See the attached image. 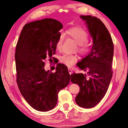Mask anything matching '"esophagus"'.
I'll use <instances>...</instances> for the list:
<instances>
[{"label":"esophagus","instance_id":"34e87169","mask_svg":"<svg viewBox=\"0 0 128 128\" xmlns=\"http://www.w3.org/2000/svg\"><path fill=\"white\" fill-rule=\"evenodd\" d=\"M68 72H69V74H71L72 73V72H73V71H72V69H71L70 68H68Z\"/></svg>","mask_w":128,"mask_h":128}]
</instances>
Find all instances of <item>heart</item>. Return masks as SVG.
<instances>
[{
    "label": "heart",
    "instance_id": "obj_1",
    "mask_svg": "<svg viewBox=\"0 0 128 128\" xmlns=\"http://www.w3.org/2000/svg\"><path fill=\"white\" fill-rule=\"evenodd\" d=\"M68 35L75 40L78 47V51L82 55H86L91 50V46L88 42V35L85 30L81 28H73L67 30ZM63 36H60L56 42V47L57 49L60 50L62 48ZM77 56L74 55H67L64 54L60 58V62L62 64L68 66H71L74 65L77 61Z\"/></svg>",
    "mask_w": 128,
    "mask_h": 128
}]
</instances>
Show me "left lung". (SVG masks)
Listing matches in <instances>:
<instances>
[{
	"label": "left lung",
	"instance_id": "8db88e82",
	"mask_svg": "<svg viewBox=\"0 0 128 128\" xmlns=\"http://www.w3.org/2000/svg\"><path fill=\"white\" fill-rule=\"evenodd\" d=\"M85 21L93 45L90 52L77 64L86 73H74L70 81L80 86L75 101L80 107L90 108L104 96L112 77L114 43L104 24L96 17L81 15Z\"/></svg>",
	"mask_w": 128,
	"mask_h": 128
}]
</instances>
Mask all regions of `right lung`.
<instances>
[{
    "instance_id": "obj_1",
    "label": "right lung",
    "mask_w": 128,
    "mask_h": 128,
    "mask_svg": "<svg viewBox=\"0 0 128 128\" xmlns=\"http://www.w3.org/2000/svg\"><path fill=\"white\" fill-rule=\"evenodd\" d=\"M62 28L55 19L28 23L17 42L15 62L17 83L21 95L32 108L46 112L55 107L58 94L68 85L70 75L65 65L59 64L53 73L44 70V60L55 54Z\"/></svg>"
}]
</instances>
